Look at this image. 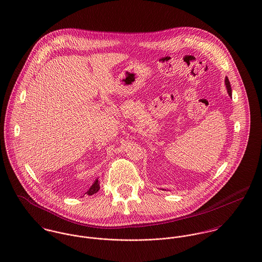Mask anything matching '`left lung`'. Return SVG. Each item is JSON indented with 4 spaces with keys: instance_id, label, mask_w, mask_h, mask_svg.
<instances>
[{
    "instance_id": "1",
    "label": "left lung",
    "mask_w": 262,
    "mask_h": 262,
    "mask_svg": "<svg viewBox=\"0 0 262 262\" xmlns=\"http://www.w3.org/2000/svg\"><path fill=\"white\" fill-rule=\"evenodd\" d=\"M225 85H226V89H227V92H228L229 97L232 99V89H231V84H230V81H229V79H228L227 76L225 77Z\"/></svg>"
}]
</instances>
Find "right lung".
I'll list each match as a JSON object with an SVG mask.
<instances>
[{
    "instance_id": "right-lung-1",
    "label": "right lung",
    "mask_w": 262,
    "mask_h": 262,
    "mask_svg": "<svg viewBox=\"0 0 262 262\" xmlns=\"http://www.w3.org/2000/svg\"><path fill=\"white\" fill-rule=\"evenodd\" d=\"M100 189V181H99V178H97L94 182V184L91 186V187L89 188V190L84 193V194H89V195H92L96 192H98Z\"/></svg>"
}]
</instances>
